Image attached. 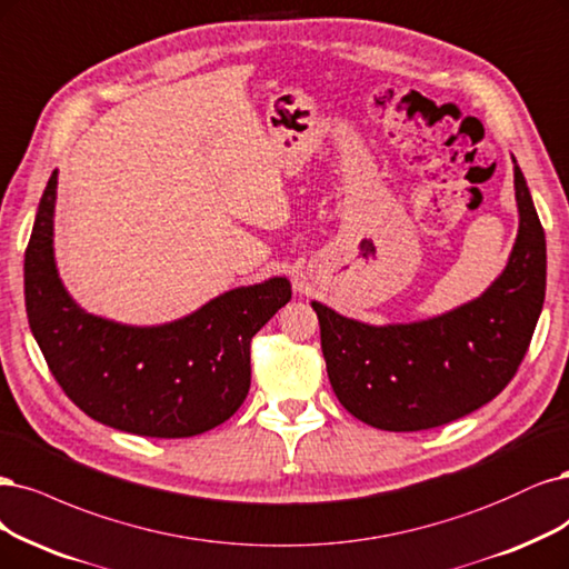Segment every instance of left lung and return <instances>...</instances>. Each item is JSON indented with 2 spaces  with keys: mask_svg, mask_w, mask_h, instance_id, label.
Instances as JSON below:
<instances>
[{
  "mask_svg": "<svg viewBox=\"0 0 569 569\" xmlns=\"http://www.w3.org/2000/svg\"><path fill=\"white\" fill-rule=\"evenodd\" d=\"M518 238L478 299L407 325L375 327L312 301L329 383L352 417L409 433L495 400L530 348L546 293V238L513 158Z\"/></svg>",
  "mask_w": 569,
  "mask_h": 569,
  "instance_id": "obj_1",
  "label": "left lung"
}]
</instances>
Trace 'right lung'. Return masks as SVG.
Masks as SVG:
<instances>
[{
	"mask_svg": "<svg viewBox=\"0 0 569 569\" xmlns=\"http://www.w3.org/2000/svg\"><path fill=\"white\" fill-rule=\"evenodd\" d=\"M56 186L58 171L26 249V308L58 386L93 421L133 436L190 438L228 421L249 393L251 337L291 299L289 280L230 289L154 327L91 316L56 270Z\"/></svg>",
	"mask_w": 569,
	"mask_h": 569,
	"instance_id": "right-lung-1",
	"label": "right lung"
}]
</instances>
